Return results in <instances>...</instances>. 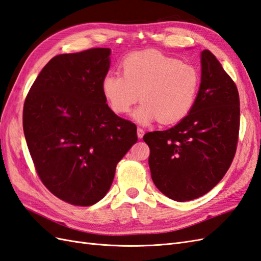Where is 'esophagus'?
I'll use <instances>...</instances> for the list:
<instances>
[{
    "mask_svg": "<svg viewBox=\"0 0 261 261\" xmlns=\"http://www.w3.org/2000/svg\"><path fill=\"white\" fill-rule=\"evenodd\" d=\"M137 135H138V138H139V139H142V137H143V135H144V130L141 129V128H138Z\"/></svg>",
    "mask_w": 261,
    "mask_h": 261,
    "instance_id": "34e87169",
    "label": "esophagus"
}]
</instances>
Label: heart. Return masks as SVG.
<instances>
[{
	"label": "heart",
	"mask_w": 261,
	"mask_h": 261,
	"mask_svg": "<svg viewBox=\"0 0 261 261\" xmlns=\"http://www.w3.org/2000/svg\"><path fill=\"white\" fill-rule=\"evenodd\" d=\"M122 74L110 72L102 80V92L118 114H126L140 99L133 112L139 123L159 120L173 124L188 117L195 106L201 76L196 66L155 51L132 53L122 63Z\"/></svg>",
	"instance_id": "b5f03b06"
}]
</instances>
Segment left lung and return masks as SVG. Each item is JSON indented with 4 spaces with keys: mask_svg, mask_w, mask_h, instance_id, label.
I'll return each instance as SVG.
<instances>
[{
    "mask_svg": "<svg viewBox=\"0 0 261 261\" xmlns=\"http://www.w3.org/2000/svg\"><path fill=\"white\" fill-rule=\"evenodd\" d=\"M240 126L238 89L209 50L201 52V83L195 106L165 131L145 133L155 187L174 201L209 192L231 165Z\"/></svg>",
    "mask_w": 261,
    "mask_h": 261,
    "instance_id": "8db88e82",
    "label": "left lung"
}]
</instances>
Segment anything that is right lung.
<instances>
[{
	"mask_svg": "<svg viewBox=\"0 0 261 261\" xmlns=\"http://www.w3.org/2000/svg\"><path fill=\"white\" fill-rule=\"evenodd\" d=\"M111 50L95 47L52 58L32 84L23 131L35 170L48 191L74 205L107 195L118 162L138 140L102 92Z\"/></svg>",
	"mask_w": 261,
	"mask_h": 261,
	"instance_id": "1",
	"label": "right lung"
}]
</instances>
